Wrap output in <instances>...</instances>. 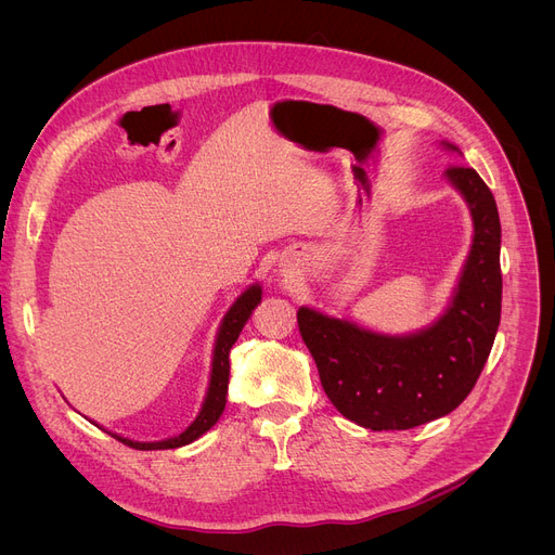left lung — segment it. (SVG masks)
Segmentation results:
<instances>
[{
	"label": "left lung",
	"instance_id": "left-lung-1",
	"mask_svg": "<svg viewBox=\"0 0 555 555\" xmlns=\"http://www.w3.org/2000/svg\"><path fill=\"white\" fill-rule=\"evenodd\" d=\"M446 178L470 204L475 238L454 301L439 322L418 335L387 337L310 308L297 312L326 396L341 416L373 431L412 429L456 410L477 385L498 335V204L475 168L450 164Z\"/></svg>",
	"mask_w": 555,
	"mask_h": 555
}]
</instances>
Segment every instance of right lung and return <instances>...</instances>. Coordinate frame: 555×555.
<instances>
[{
    "instance_id": "1",
    "label": "right lung",
    "mask_w": 555,
    "mask_h": 555,
    "mask_svg": "<svg viewBox=\"0 0 555 555\" xmlns=\"http://www.w3.org/2000/svg\"><path fill=\"white\" fill-rule=\"evenodd\" d=\"M260 304V287L251 285L247 293H243L236 304L229 308V312L224 314V322L220 326L218 333V341H216V351H214V369H211V385L207 391V398H204L202 412L197 414V418L191 423V427H186L180 436L168 441H159V443H137L130 439H124V436L112 434L116 441H121L124 446H130L134 450H172V448H182L193 443L195 439L204 431H209L218 418L224 412V402H227V385H229V351L231 346L236 344L245 322L249 319L251 310Z\"/></svg>"
}]
</instances>
